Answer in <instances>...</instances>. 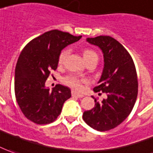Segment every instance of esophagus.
Listing matches in <instances>:
<instances>
[{
  "instance_id": "obj_1",
  "label": "esophagus",
  "mask_w": 153,
  "mask_h": 153,
  "mask_svg": "<svg viewBox=\"0 0 153 153\" xmlns=\"http://www.w3.org/2000/svg\"><path fill=\"white\" fill-rule=\"evenodd\" d=\"M72 96H74V97H78V98H83L84 97V95L81 94H78V93H76L75 91H72Z\"/></svg>"
}]
</instances>
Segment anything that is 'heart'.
I'll return each instance as SVG.
<instances>
[{
  "mask_svg": "<svg viewBox=\"0 0 153 153\" xmlns=\"http://www.w3.org/2000/svg\"><path fill=\"white\" fill-rule=\"evenodd\" d=\"M68 50H63L60 53V54L59 56V64H62L65 61V59L68 56ZM83 56H84V59H85V61H88L89 59L94 58V57L98 58L97 54L94 53V51L90 50V49H85L83 52ZM63 82L67 85H68L69 87L74 89V90H81L84 87V85L86 83V80L85 79H80V78H78L76 76H67L63 79Z\"/></svg>",
  "mask_w": 153,
  "mask_h": 153,
  "instance_id": "1",
  "label": "heart"
}]
</instances>
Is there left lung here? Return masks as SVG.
<instances>
[{"label": "left lung", "instance_id": "1", "mask_svg": "<svg viewBox=\"0 0 153 153\" xmlns=\"http://www.w3.org/2000/svg\"><path fill=\"white\" fill-rule=\"evenodd\" d=\"M87 42L103 52L104 68L94 91H102L107 98L100 103L94 98V107L84 112L83 119L94 130L105 131L119 126L132 111L138 93L137 74L131 56L115 38L99 36Z\"/></svg>", "mask_w": 153, "mask_h": 153}]
</instances>
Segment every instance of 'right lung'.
I'll list each match as a JSON object with an SVG mask.
<instances>
[{
  "mask_svg": "<svg viewBox=\"0 0 153 153\" xmlns=\"http://www.w3.org/2000/svg\"><path fill=\"white\" fill-rule=\"evenodd\" d=\"M81 36L52 30L33 39L24 47L15 69V95L22 112L38 125L53 122L60 115L63 103L71 97L69 88L57 85L51 90L45 82L56 70L61 50L79 41Z\"/></svg>",
  "mask_w": 153,
  "mask_h": 153,
  "instance_id": "obj_1",
  "label": "right lung"
}]
</instances>
